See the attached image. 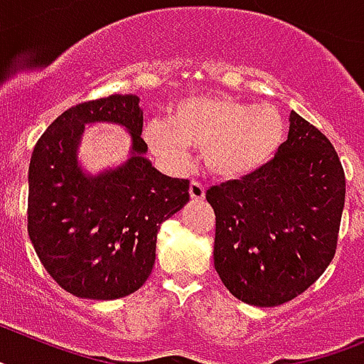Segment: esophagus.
<instances>
[{"label":"esophagus","instance_id":"34e87169","mask_svg":"<svg viewBox=\"0 0 364 364\" xmlns=\"http://www.w3.org/2000/svg\"><path fill=\"white\" fill-rule=\"evenodd\" d=\"M189 197H191V200H195V203H200V200H204V197H206V189H204V186L200 184V182H191V184H189Z\"/></svg>","mask_w":364,"mask_h":364}]
</instances>
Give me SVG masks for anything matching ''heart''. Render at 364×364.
I'll return each mask as SVG.
<instances>
[{"label":"heart","instance_id":"heart-1","mask_svg":"<svg viewBox=\"0 0 364 364\" xmlns=\"http://www.w3.org/2000/svg\"><path fill=\"white\" fill-rule=\"evenodd\" d=\"M166 122L150 121L145 139L154 154L186 165L191 150H203V164L219 180L255 175L277 156L287 121L273 104H249L232 96L193 95L169 107Z\"/></svg>","mask_w":364,"mask_h":364}]
</instances>
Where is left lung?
<instances>
[{"label": "left lung", "mask_w": 364, "mask_h": 364, "mask_svg": "<svg viewBox=\"0 0 364 364\" xmlns=\"http://www.w3.org/2000/svg\"><path fill=\"white\" fill-rule=\"evenodd\" d=\"M344 197L333 145L292 111L288 139L266 167L206 191L215 212L214 266L227 290L255 307L305 292L335 257Z\"/></svg>", "instance_id": "8db88e82"}]
</instances>
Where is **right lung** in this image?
I'll list each match as a JSON object with an SVG mask.
<instances>
[{"mask_svg":"<svg viewBox=\"0 0 364 364\" xmlns=\"http://www.w3.org/2000/svg\"><path fill=\"white\" fill-rule=\"evenodd\" d=\"M117 124L131 135L129 158L91 173L79 160L85 125ZM137 95H111L57 117L29 164L27 230L46 272L83 299H119L139 290L154 268L165 219L189 200V182L161 175L141 139Z\"/></svg>","mask_w":364,"mask_h":364,"instance_id":"right-lung-1","label":"right lung"}]
</instances>
